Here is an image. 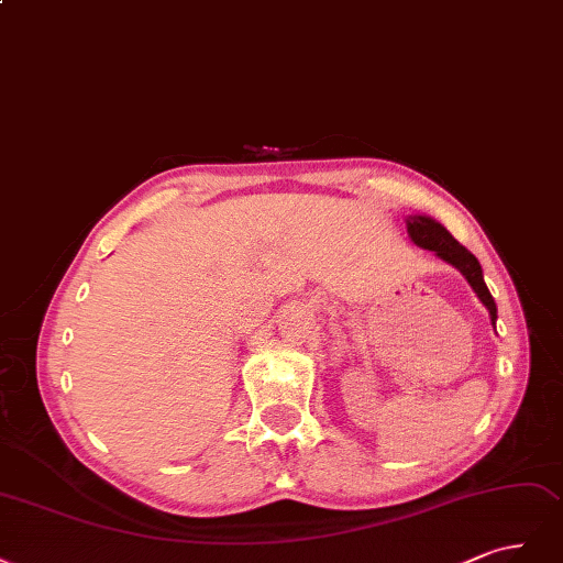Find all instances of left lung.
I'll list each match as a JSON object with an SVG mask.
<instances>
[{
	"instance_id": "1",
	"label": "left lung",
	"mask_w": 563,
	"mask_h": 563,
	"mask_svg": "<svg viewBox=\"0 0 563 563\" xmlns=\"http://www.w3.org/2000/svg\"><path fill=\"white\" fill-rule=\"evenodd\" d=\"M407 231H409L411 241L416 245L432 250L434 255L442 257L444 262L453 264L461 271V274L467 278V283L473 285V289L477 292V297L482 299V303L488 308V313H492V320L496 324V318H498L496 316V301H494L492 292H488V287H486L484 276H482V266H479V262H477L473 252L463 247L440 222L430 220V217H421V214L407 217Z\"/></svg>"
}]
</instances>
